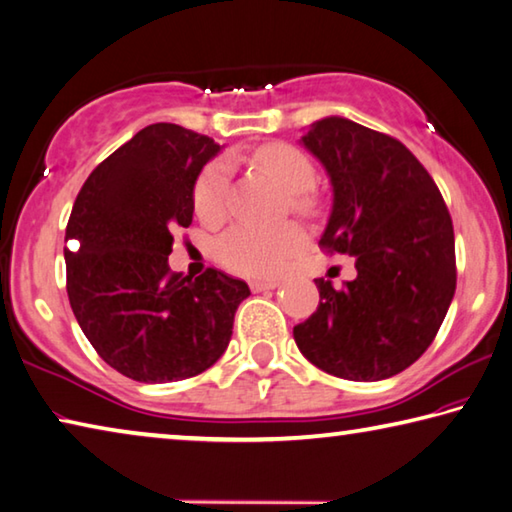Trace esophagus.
<instances>
[{"instance_id": "1", "label": "esophagus", "mask_w": 512, "mask_h": 512, "mask_svg": "<svg viewBox=\"0 0 512 512\" xmlns=\"http://www.w3.org/2000/svg\"><path fill=\"white\" fill-rule=\"evenodd\" d=\"M277 287H280V282H275V280H253V282H250V289H253L255 293L273 291Z\"/></svg>"}]
</instances>
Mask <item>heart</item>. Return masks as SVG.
Segmentation results:
<instances>
[{"label": "heart", "instance_id": "b5f03b06", "mask_svg": "<svg viewBox=\"0 0 512 512\" xmlns=\"http://www.w3.org/2000/svg\"><path fill=\"white\" fill-rule=\"evenodd\" d=\"M255 160L284 192L291 194V205L298 212H309L314 203L307 192L316 183V167L296 146L273 142L255 153ZM230 185L228 160L207 164L196 180L194 203L205 221H219L225 212ZM302 246V232L293 225L280 230H259L239 225L219 239L216 255L230 271L253 277H271L287 266Z\"/></svg>", "mask_w": 512, "mask_h": 512}]
</instances>
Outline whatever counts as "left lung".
Returning a JSON list of instances; mask_svg holds the SVG:
<instances>
[{
  "label": "left lung",
  "mask_w": 512,
  "mask_h": 512,
  "mask_svg": "<svg viewBox=\"0 0 512 512\" xmlns=\"http://www.w3.org/2000/svg\"><path fill=\"white\" fill-rule=\"evenodd\" d=\"M300 144L332 185L320 246L357 259V277L343 289L318 277V309L293 327V339L329 375L388 379L422 357L452 305V216L395 137L334 115L314 121Z\"/></svg>",
  "instance_id": "left-lung-1"
}]
</instances>
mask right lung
Masks as SVG:
<instances>
[{"label": "right lung", "mask_w": 512, "mask_h": 512, "mask_svg": "<svg viewBox=\"0 0 512 512\" xmlns=\"http://www.w3.org/2000/svg\"><path fill=\"white\" fill-rule=\"evenodd\" d=\"M221 146L178 124H151L81 187L65 230L69 305L99 357L144 384L214 366L250 296L244 280L207 268L171 273L173 235L189 228L194 187Z\"/></svg>", "instance_id": "right-lung-1"}]
</instances>
